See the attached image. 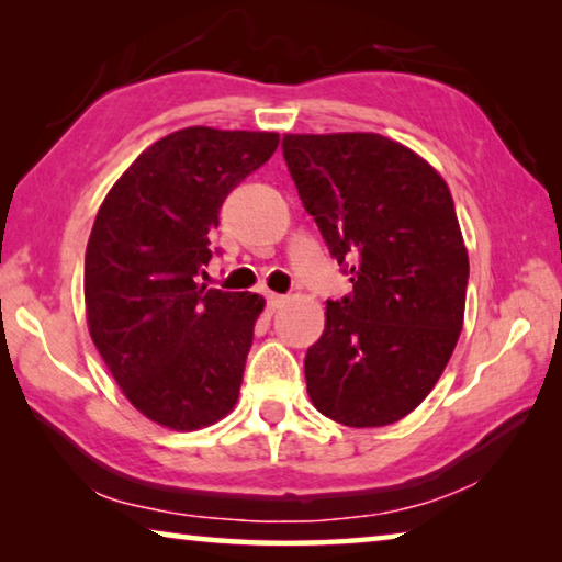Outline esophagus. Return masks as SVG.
<instances>
[{
	"instance_id": "obj_1",
	"label": "esophagus",
	"mask_w": 562,
	"mask_h": 562,
	"mask_svg": "<svg viewBox=\"0 0 562 562\" xmlns=\"http://www.w3.org/2000/svg\"><path fill=\"white\" fill-rule=\"evenodd\" d=\"M265 302H268V310H270V312H274V310H280V307H282V304H284V297H282V294L268 292V294H265Z\"/></svg>"
}]
</instances>
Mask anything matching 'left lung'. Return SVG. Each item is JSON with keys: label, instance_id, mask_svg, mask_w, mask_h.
I'll return each mask as SVG.
<instances>
[{"label": "left lung", "instance_id": "obj_1", "mask_svg": "<svg viewBox=\"0 0 562 562\" xmlns=\"http://www.w3.org/2000/svg\"><path fill=\"white\" fill-rule=\"evenodd\" d=\"M282 156L351 292L304 357L312 404L355 429L424 402L463 327L469 255L443 178L379 133L282 138Z\"/></svg>", "mask_w": 562, "mask_h": 562}]
</instances>
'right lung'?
<instances>
[{
    "label": "right lung",
    "mask_w": 562,
    "mask_h": 562,
    "mask_svg": "<svg viewBox=\"0 0 562 562\" xmlns=\"http://www.w3.org/2000/svg\"><path fill=\"white\" fill-rule=\"evenodd\" d=\"M278 133L193 126L146 148L103 201L83 262L93 345L150 422L193 431L237 402L262 300L198 282L231 190Z\"/></svg>",
    "instance_id": "add662e5"
}]
</instances>
